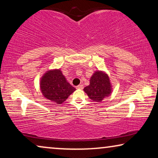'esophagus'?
Listing matches in <instances>:
<instances>
[{"label":"esophagus","mask_w":158,"mask_h":158,"mask_svg":"<svg viewBox=\"0 0 158 158\" xmlns=\"http://www.w3.org/2000/svg\"><path fill=\"white\" fill-rule=\"evenodd\" d=\"M83 88H84V86L82 85V84H79V85L77 86V89H82Z\"/></svg>","instance_id":"obj_1"}]
</instances>
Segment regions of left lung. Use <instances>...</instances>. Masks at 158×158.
I'll list each match as a JSON object with an SVG mask.
<instances>
[{"instance_id":"obj_1","label":"left lung","mask_w":158,"mask_h":158,"mask_svg":"<svg viewBox=\"0 0 158 158\" xmlns=\"http://www.w3.org/2000/svg\"><path fill=\"white\" fill-rule=\"evenodd\" d=\"M84 91L92 100L102 102L112 92V86L108 75L101 71H97L91 77L89 85L84 87Z\"/></svg>"}]
</instances>
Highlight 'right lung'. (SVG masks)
Listing matches in <instances>:
<instances>
[{"label": "right lung", "instance_id": "right-lung-1", "mask_svg": "<svg viewBox=\"0 0 158 158\" xmlns=\"http://www.w3.org/2000/svg\"><path fill=\"white\" fill-rule=\"evenodd\" d=\"M40 87L42 94L46 99L55 102L57 104L63 103L76 90L66 81L60 69L46 72L41 77Z\"/></svg>", "mask_w": 158, "mask_h": 158}]
</instances>
